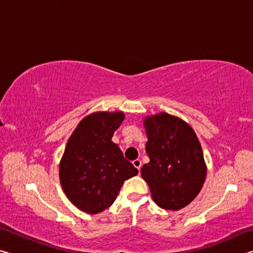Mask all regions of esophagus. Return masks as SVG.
<instances>
[{
  "instance_id": "obj_1",
  "label": "esophagus",
  "mask_w": 253,
  "mask_h": 253,
  "mask_svg": "<svg viewBox=\"0 0 253 253\" xmlns=\"http://www.w3.org/2000/svg\"><path fill=\"white\" fill-rule=\"evenodd\" d=\"M132 165H134L137 169L140 170V168H142V161H140V160H138V158H137V160L132 161Z\"/></svg>"
}]
</instances>
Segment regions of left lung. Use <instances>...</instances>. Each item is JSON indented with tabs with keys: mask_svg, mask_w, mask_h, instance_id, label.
<instances>
[{
	"mask_svg": "<svg viewBox=\"0 0 253 253\" xmlns=\"http://www.w3.org/2000/svg\"><path fill=\"white\" fill-rule=\"evenodd\" d=\"M149 163L142 176L153 200L165 210L182 209L199 194L207 176L203 152L194 130L185 122L162 113L144 121Z\"/></svg>",
	"mask_w": 253,
	"mask_h": 253,
	"instance_id": "1",
	"label": "left lung"
}]
</instances>
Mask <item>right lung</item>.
Instances as JSON below:
<instances>
[{"instance_id":"1","label":"right lung","mask_w":253,"mask_h":253,"mask_svg":"<svg viewBox=\"0 0 253 253\" xmlns=\"http://www.w3.org/2000/svg\"><path fill=\"white\" fill-rule=\"evenodd\" d=\"M124 121L123 113H96L79 123L60 162V182L81 211L96 214L109 208L123 183L138 174L111 142Z\"/></svg>"}]
</instances>
